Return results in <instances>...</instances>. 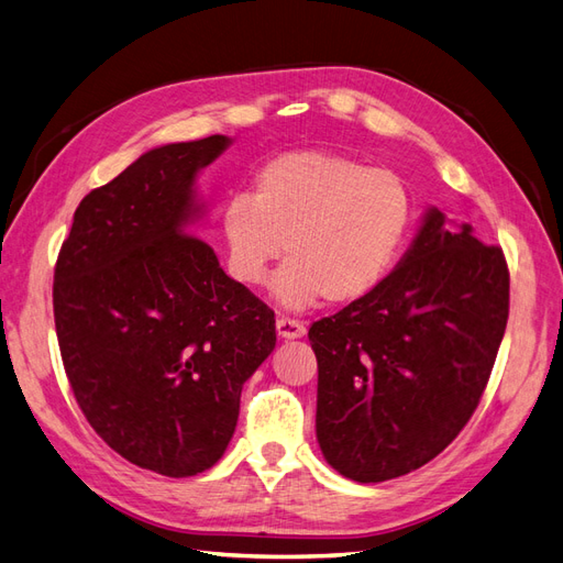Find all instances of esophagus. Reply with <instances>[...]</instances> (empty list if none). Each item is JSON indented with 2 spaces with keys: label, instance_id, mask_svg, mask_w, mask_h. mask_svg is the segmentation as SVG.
<instances>
[{
  "label": "esophagus",
  "instance_id": "obj_1",
  "mask_svg": "<svg viewBox=\"0 0 563 563\" xmlns=\"http://www.w3.org/2000/svg\"><path fill=\"white\" fill-rule=\"evenodd\" d=\"M277 333L284 340H294L305 335V323L298 319H288V317H277Z\"/></svg>",
  "mask_w": 563,
  "mask_h": 563
}]
</instances>
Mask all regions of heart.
I'll list each match as a JSON object with an SVG mask.
<instances>
[{
    "instance_id": "b5f03b06",
    "label": "heart",
    "mask_w": 563,
    "mask_h": 563,
    "mask_svg": "<svg viewBox=\"0 0 563 563\" xmlns=\"http://www.w3.org/2000/svg\"><path fill=\"white\" fill-rule=\"evenodd\" d=\"M411 223L413 197L399 174L321 150L267 162L251 195L232 197L218 218L236 282L263 284L286 255L272 294L291 310L366 298L397 263Z\"/></svg>"
}]
</instances>
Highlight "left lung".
<instances>
[{
	"instance_id": "obj_1",
	"label": "left lung",
	"mask_w": 563,
	"mask_h": 563,
	"mask_svg": "<svg viewBox=\"0 0 563 563\" xmlns=\"http://www.w3.org/2000/svg\"><path fill=\"white\" fill-rule=\"evenodd\" d=\"M507 314L503 249L430 207L378 288L310 327L327 463L360 484L430 463L479 404Z\"/></svg>"
}]
</instances>
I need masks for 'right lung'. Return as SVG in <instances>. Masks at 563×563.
<instances>
[{"mask_svg": "<svg viewBox=\"0 0 563 563\" xmlns=\"http://www.w3.org/2000/svg\"><path fill=\"white\" fill-rule=\"evenodd\" d=\"M228 135L145 152L79 201L54 275L75 399L106 444L164 476L225 453L244 383L275 350V312L220 267L197 176Z\"/></svg>", "mask_w": 563, "mask_h": 563, "instance_id": "obj_1", "label": "right lung"}]
</instances>
